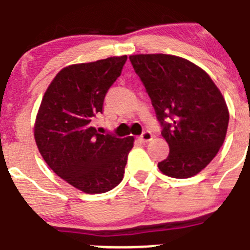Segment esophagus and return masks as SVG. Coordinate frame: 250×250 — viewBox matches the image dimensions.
<instances>
[{"label":"esophagus","instance_id":"obj_1","mask_svg":"<svg viewBox=\"0 0 250 250\" xmlns=\"http://www.w3.org/2000/svg\"><path fill=\"white\" fill-rule=\"evenodd\" d=\"M140 140L143 141V143H148V141L152 140V133L148 132V130H145V132L140 135Z\"/></svg>","mask_w":250,"mask_h":250}]
</instances>
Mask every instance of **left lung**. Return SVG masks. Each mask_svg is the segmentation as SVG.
I'll use <instances>...</instances> for the list:
<instances>
[{
    "label": "left lung",
    "mask_w": 250,
    "mask_h": 250,
    "mask_svg": "<svg viewBox=\"0 0 250 250\" xmlns=\"http://www.w3.org/2000/svg\"><path fill=\"white\" fill-rule=\"evenodd\" d=\"M129 60L169 145V155L158 168L176 179L196 175L225 140L230 116L223 94L206 71L184 58L137 54Z\"/></svg>",
    "instance_id": "obj_1"
}]
</instances>
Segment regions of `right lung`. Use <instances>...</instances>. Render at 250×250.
Segmentation results:
<instances>
[{"instance_id":"obj_1","label":"right lung","mask_w":250,"mask_h":250,"mask_svg":"<svg viewBox=\"0 0 250 250\" xmlns=\"http://www.w3.org/2000/svg\"><path fill=\"white\" fill-rule=\"evenodd\" d=\"M127 55L64 67L47 88L35 140L58 176L85 193H104L122 181L134 138L100 134L93 127Z\"/></svg>"}]
</instances>
